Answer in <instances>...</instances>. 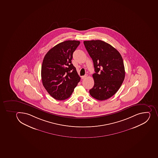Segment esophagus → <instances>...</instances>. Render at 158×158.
<instances>
[{"label":"esophagus","instance_id":"34e87169","mask_svg":"<svg viewBox=\"0 0 158 158\" xmlns=\"http://www.w3.org/2000/svg\"><path fill=\"white\" fill-rule=\"evenodd\" d=\"M86 77H87V74H85V76L81 77V78H82V79H85V78H86Z\"/></svg>","mask_w":158,"mask_h":158}]
</instances>
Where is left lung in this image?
Here are the masks:
<instances>
[{"instance_id":"obj_1","label":"left lung","mask_w":158,"mask_h":158,"mask_svg":"<svg viewBox=\"0 0 158 158\" xmlns=\"http://www.w3.org/2000/svg\"><path fill=\"white\" fill-rule=\"evenodd\" d=\"M84 43L96 72L93 74L95 83L89 94L97 100H105L118 91L125 78L122 56L115 48L101 40L85 41Z\"/></svg>"}]
</instances>
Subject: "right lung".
<instances>
[{"instance_id": "add662e5", "label": "right lung", "mask_w": 158, "mask_h": 158, "mask_svg": "<svg viewBox=\"0 0 158 158\" xmlns=\"http://www.w3.org/2000/svg\"><path fill=\"white\" fill-rule=\"evenodd\" d=\"M80 42L67 40L51 48L44 57L41 67L43 85L57 100L69 98L81 78L72 63L73 53Z\"/></svg>"}]
</instances>
